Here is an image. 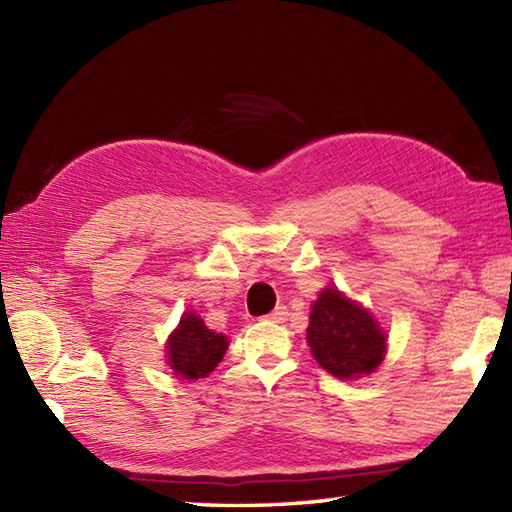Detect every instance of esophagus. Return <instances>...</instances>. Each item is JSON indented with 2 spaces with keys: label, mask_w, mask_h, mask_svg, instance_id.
<instances>
[{
  "label": "esophagus",
  "mask_w": 512,
  "mask_h": 512,
  "mask_svg": "<svg viewBox=\"0 0 512 512\" xmlns=\"http://www.w3.org/2000/svg\"><path fill=\"white\" fill-rule=\"evenodd\" d=\"M264 319L266 321H273V323H284L288 319V310H286V306H277L273 312L266 314Z\"/></svg>",
  "instance_id": "34e87169"
}]
</instances>
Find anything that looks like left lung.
Returning <instances> with one entry per match:
<instances>
[{"mask_svg":"<svg viewBox=\"0 0 512 512\" xmlns=\"http://www.w3.org/2000/svg\"><path fill=\"white\" fill-rule=\"evenodd\" d=\"M308 343L317 363L336 378H358L383 361L385 334L369 312L328 288L312 306Z\"/></svg>","mask_w":512,"mask_h":512,"instance_id":"obj_1","label":"left lung"}]
</instances>
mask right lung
<instances>
[{
	"mask_svg": "<svg viewBox=\"0 0 512 512\" xmlns=\"http://www.w3.org/2000/svg\"><path fill=\"white\" fill-rule=\"evenodd\" d=\"M226 336L206 328L198 314H184L178 330L169 339V365L187 380L204 378L222 361L226 352Z\"/></svg>",
	"mask_w": 512,
	"mask_h": 512,
	"instance_id": "obj_1",
	"label": "right lung"
}]
</instances>
